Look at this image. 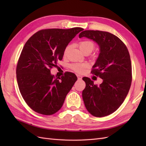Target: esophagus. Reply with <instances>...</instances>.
Here are the masks:
<instances>
[{
  "label": "esophagus",
  "mask_w": 146,
  "mask_h": 146,
  "mask_svg": "<svg viewBox=\"0 0 146 146\" xmlns=\"http://www.w3.org/2000/svg\"><path fill=\"white\" fill-rule=\"evenodd\" d=\"M77 78H78V80H81V79L82 78V76H80V75H77Z\"/></svg>",
  "instance_id": "1"
}]
</instances>
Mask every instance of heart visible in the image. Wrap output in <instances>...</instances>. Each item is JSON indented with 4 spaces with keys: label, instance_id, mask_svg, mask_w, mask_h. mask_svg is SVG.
Wrapping results in <instances>:
<instances>
[{
    "label": "heart",
    "instance_id": "obj_1",
    "mask_svg": "<svg viewBox=\"0 0 146 146\" xmlns=\"http://www.w3.org/2000/svg\"><path fill=\"white\" fill-rule=\"evenodd\" d=\"M70 45H68L64 50L63 55L66 56L70 48ZM78 47L80 48L82 52L84 54H90V53L94 49L95 44L94 43L90 40H83L78 43ZM87 65L86 64L80 63H72L70 65V69H72L75 72L78 73H82L84 71V70L86 68Z\"/></svg>",
    "mask_w": 146,
    "mask_h": 146
}]
</instances>
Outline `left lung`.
Masks as SVG:
<instances>
[{
    "label": "left lung",
    "instance_id": "left-lung-1",
    "mask_svg": "<svg viewBox=\"0 0 146 146\" xmlns=\"http://www.w3.org/2000/svg\"><path fill=\"white\" fill-rule=\"evenodd\" d=\"M86 37L96 42L100 52L91 73L103 80L94 85L88 77L82 79L86 86L82 92L85 107L96 117L114 113L124 101L132 80L131 64L125 44L115 35L99 30H85L79 38Z\"/></svg>",
    "mask_w": 146,
    "mask_h": 146
}]
</instances>
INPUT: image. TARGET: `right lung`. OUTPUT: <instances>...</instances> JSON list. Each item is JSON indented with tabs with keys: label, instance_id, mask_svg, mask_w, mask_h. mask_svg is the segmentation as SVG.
<instances>
[{
	"label": "right lung",
	"instance_id": "add662e5",
	"mask_svg": "<svg viewBox=\"0 0 146 146\" xmlns=\"http://www.w3.org/2000/svg\"><path fill=\"white\" fill-rule=\"evenodd\" d=\"M83 29L38 31L26 42L17 61L16 78L21 94L35 112L51 115L60 110L77 77L66 72L55 78L50 69L61 60L65 47Z\"/></svg>",
	"mask_w": 146,
	"mask_h": 146
}]
</instances>
